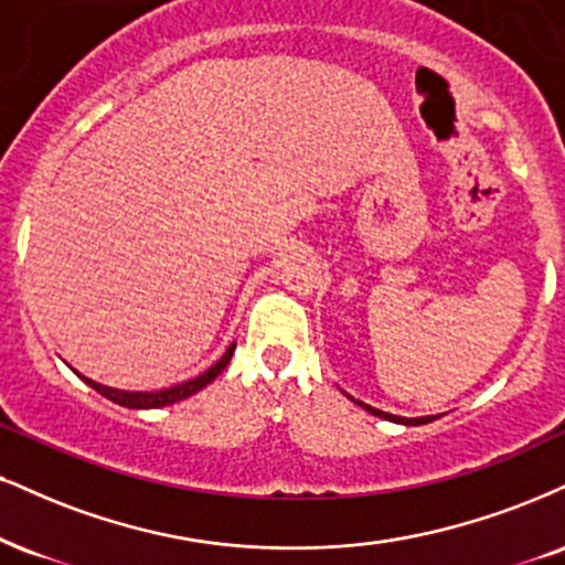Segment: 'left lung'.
<instances>
[{"instance_id":"left-lung-1","label":"left lung","mask_w":565,"mask_h":565,"mask_svg":"<svg viewBox=\"0 0 565 565\" xmlns=\"http://www.w3.org/2000/svg\"><path fill=\"white\" fill-rule=\"evenodd\" d=\"M358 403V399H355ZM360 407H365V411L369 413H373V416H379V418H386V420H394V424H407V426H418V424H429V420H434L431 416H426V418H399V416H392V413H384V411H376V407H371V405H365V403H358Z\"/></svg>"}]
</instances>
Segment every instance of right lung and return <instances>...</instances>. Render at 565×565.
<instances>
[{"mask_svg": "<svg viewBox=\"0 0 565 565\" xmlns=\"http://www.w3.org/2000/svg\"><path fill=\"white\" fill-rule=\"evenodd\" d=\"M234 348H236V344H231V348L223 352V358L217 360L215 365H210V369L202 373V376L192 379V382L175 384V386H171V390H160V392H124V390H113V386H102L97 382H92V379L81 376V373H78V376L84 379V382L92 386V390H97L102 397L113 399V403H118V405H124V407H162V405L179 403V399H186L189 394L200 392L202 386H207L210 382H213L217 373H221L228 365L231 355H234Z\"/></svg>", "mask_w": 565, "mask_h": 565, "instance_id": "add662e5", "label": "right lung"}]
</instances>
